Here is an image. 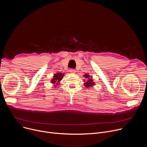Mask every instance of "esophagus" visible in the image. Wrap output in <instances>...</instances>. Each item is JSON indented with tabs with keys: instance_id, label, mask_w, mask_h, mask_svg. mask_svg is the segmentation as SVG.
Masks as SVG:
<instances>
[{
	"instance_id": "obj_1",
	"label": "esophagus",
	"mask_w": 147,
	"mask_h": 147,
	"mask_svg": "<svg viewBox=\"0 0 147 147\" xmlns=\"http://www.w3.org/2000/svg\"><path fill=\"white\" fill-rule=\"evenodd\" d=\"M70 71L71 73H74L76 72V70H75V69H70Z\"/></svg>"
}]
</instances>
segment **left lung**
Masks as SVG:
<instances>
[{"label": "left lung", "instance_id": "obj_1", "mask_svg": "<svg viewBox=\"0 0 147 147\" xmlns=\"http://www.w3.org/2000/svg\"><path fill=\"white\" fill-rule=\"evenodd\" d=\"M86 79V81H86L85 82V86L87 87V88H88L89 87H92L93 86L95 85L94 82H93V80H92V77H90L88 74H86L84 75V77Z\"/></svg>", "mask_w": 147, "mask_h": 147}]
</instances>
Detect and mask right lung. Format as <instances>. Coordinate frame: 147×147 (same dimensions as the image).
<instances>
[{"instance_id":"add662e5","label":"right lung","mask_w":147,"mask_h":147,"mask_svg":"<svg viewBox=\"0 0 147 147\" xmlns=\"http://www.w3.org/2000/svg\"><path fill=\"white\" fill-rule=\"evenodd\" d=\"M63 76H64V74H63L62 73H59L55 74L53 76V79L51 81L52 83H53L56 85H59V82L63 78ZM55 86L56 87V86Z\"/></svg>"}]
</instances>
